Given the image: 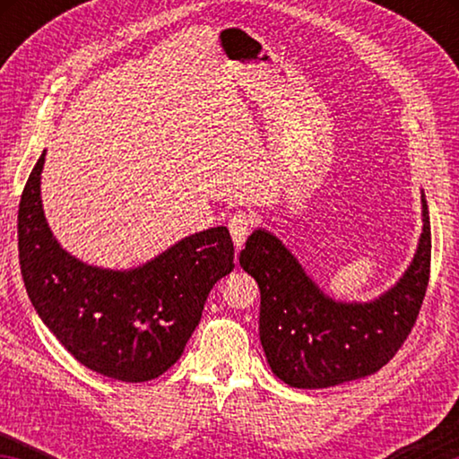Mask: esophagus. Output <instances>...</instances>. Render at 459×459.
<instances>
[{
	"label": "esophagus",
	"mask_w": 459,
	"mask_h": 459,
	"mask_svg": "<svg viewBox=\"0 0 459 459\" xmlns=\"http://www.w3.org/2000/svg\"><path fill=\"white\" fill-rule=\"evenodd\" d=\"M251 227H253V216L251 214L245 212V211L232 212V216L229 219V230H230L232 243H235L237 251L245 245L248 232H251Z\"/></svg>",
	"instance_id": "1"
}]
</instances>
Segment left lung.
Listing matches in <instances>:
<instances>
[{
	"instance_id": "obj_1",
	"label": "left lung",
	"mask_w": 459,
	"mask_h": 459,
	"mask_svg": "<svg viewBox=\"0 0 459 459\" xmlns=\"http://www.w3.org/2000/svg\"><path fill=\"white\" fill-rule=\"evenodd\" d=\"M240 267L261 291L259 333L271 370L295 388H325L368 377L405 344L423 306L431 271V224L401 281L370 304H338L317 290L281 240L255 230Z\"/></svg>"
}]
</instances>
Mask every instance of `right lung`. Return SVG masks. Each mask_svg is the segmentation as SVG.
<instances>
[{
	"mask_svg": "<svg viewBox=\"0 0 459 459\" xmlns=\"http://www.w3.org/2000/svg\"><path fill=\"white\" fill-rule=\"evenodd\" d=\"M42 166L44 153L18 211L20 265L32 306L87 368L126 383L158 378L182 356L212 285L235 269L229 229L196 232L131 271L84 265L46 224Z\"/></svg>",
	"mask_w": 459,
	"mask_h": 459,
	"instance_id": "obj_1",
	"label": "right lung"
}]
</instances>
